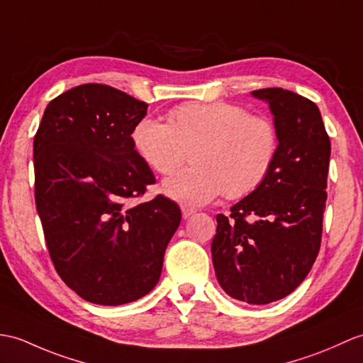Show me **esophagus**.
Instances as JSON below:
<instances>
[{
    "instance_id": "34e87169",
    "label": "esophagus",
    "mask_w": 363,
    "mask_h": 363,
    "mask_svg": "<svg viewBox=\"0 0 363 363\" xmlns=\"http://www.w3.org/2000/svg\"><path fill=\"white\" fill-rule=\"evenodd\" d=\"M195 212H196V210L191 208V207H185V206L182 207V216L184 218H190Z\"/></svg>"
}]
</instances>
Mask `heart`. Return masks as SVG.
<instances>
[{"mask_svg":"<svg viewBox=\"0 0 363 363\" xmlns=\"http://www.w3.org/2000/svg\"><path fill=\"white\" fill-rule=\"evenodd\" d=\"M134 150L151 170L172 176L164 184L170 198L202 206L221 196H249L271 176L280 134L267 116L249 114L227 102L185 104L168 113V123L143 117L131 133Z\"/></svg>","mask_w":363,"mask_h":363,"instance_id":"heart-1","label":"heart"}]
</instances>
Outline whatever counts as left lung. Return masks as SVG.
I'll list each match as a JSON object with an SVG mask.
<instances>
[{
	"label": "left lung",
	"mask_w": 363,
	"mask_h": 363,
	"mask_svg": "<svg viewBox=\"0 0 363 363\" xmlns=\"http://www.w3.org/2000/svg\"><path fill=\"white\" fill-rule=\"evenodd\" d=\"M252 96L269 104L280 150L267 181L230 207V215H216L212 258L230 297L267 305L289 296L318 255L331 142L309 99L283 88Z\"/></svg>",
	"instance_id": "left-lung-1"
}]
</instances>
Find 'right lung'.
Instances as JSON below:
<instances>
[{"mask_svg": "<svg viewBox=\"0 0 363 363\" xmlns=\"http://www.w3.org/2000/svg\"><path fill=\"white\" fill-rule=\"evenodd\" d=\"M148 105L86 83L50 100L33 138L35 206L57 274L83 300L117 306L155 288L181 208L155 184L131 133Z\"/></svg>", "mask_w": 363, "mask_h": 363, "instance_id": "add662e5", "label": "right lung"}]
</instances>
